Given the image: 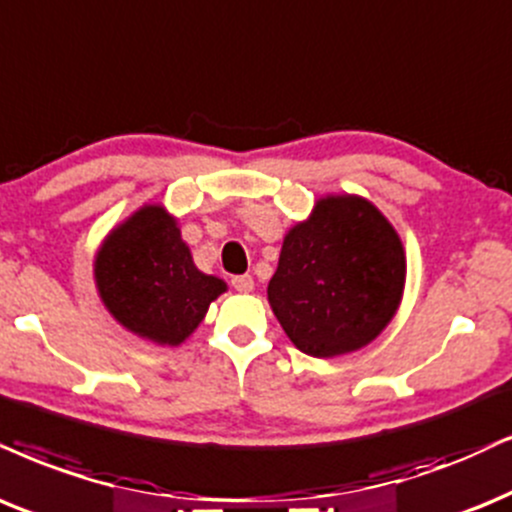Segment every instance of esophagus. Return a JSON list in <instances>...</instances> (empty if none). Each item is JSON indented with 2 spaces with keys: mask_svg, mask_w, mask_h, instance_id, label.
<instances>
[{
  "mask_svg": "<svg viewBox=\"0 0 512 512\" xmlns=\"http://www.w3.org/2000/svg\"><path fill=\"white\" fill-rule=\"evenodd\" d=\"M231 286H234L238 293H252V288H255V281H252V276H236L234 281H231Z\"/></svg>",
  "mask_w": 512,
  "mask_h": 512,
  "instance_id": "obj_1",
  "label": "esophagus"
}]
</instances>
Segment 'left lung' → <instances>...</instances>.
<instances>
[{
  "label": "left lung",
  "mask_w": 512,
  "mask_h": 512,
  "mask_svg": "<svg viewBox=\"0 0 512 512\" xmlns=\"http://www.w3.org/2000/svg\"><path fill=\"white\" fill-rule=\"evenodd\" d=\"M404 286L406 252L390 219L354 193H326L288 229L267 297L300 352L333 359L390 326Z\"/></svg>",
  "instance_id": "obj_1"
}]
</instances>
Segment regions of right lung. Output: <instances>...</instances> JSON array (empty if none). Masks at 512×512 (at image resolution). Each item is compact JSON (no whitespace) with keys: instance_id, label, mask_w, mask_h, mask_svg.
Wrapping results in <instances>:
<instances>
[{"instance_id":"right-lung-1","label":"right lung","mask_w":512,"mask_h":512,"mask_svg":"<svg viewBox=\"0 0 512 512\" xmlns=\"http://www.w3.org/2000/svg\"><path fill=\"white\" fill-rule=\"evenodd\" d=\"M94 283L125 331L160 347L189 340L226 293L222 278L196 267L177 217L160 203L141 205L108 231L94 255Z\"/></svg>"}]
</instances>
